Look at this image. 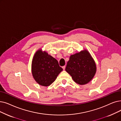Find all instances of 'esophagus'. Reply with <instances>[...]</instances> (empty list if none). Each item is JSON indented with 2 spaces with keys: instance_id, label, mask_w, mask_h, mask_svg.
Here are the masks:
<instances>
[{
  "instance_id": "obj_1",
  "label": "esophagus",
  "mask_w": 121,
  "mask_h": 121,
  "mask_svg": "<svg viewBox=\"0 0 121 121\" xmlns=\"http://www.w3.org/2000/svg\"><path fill=\"white\" fill-rule=\"evenodd\" d=\"M65 68H66V66H64L62 67V68H63V70H65Z\"/></svg>"
}]
</instances>
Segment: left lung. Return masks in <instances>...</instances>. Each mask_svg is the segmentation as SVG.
<instances>
[{"mask_svg": "<svg viewBox=\"0 0 121 121\" xmlns=\"http://www.w3.org/2000/svg\"><path fill=\"white\" fill-rule=\"evenodd\" d=\"M65 70L73 81L83 85L91 81L95 76L96 66L90 52L84 49L70 56Z\"/></svg>", "mask_w": 121, "mask_h": 121, "instance_id": "8db88e82", "label": "left lung"}]
</instances>
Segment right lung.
<instances>
[{"mask_svg":"<svg viewBox=\"0 0 121 121\" xmlns=\"http://www.w3.org/2000/svg\"><path fill=\"white\" fill-rule=\"evenodd\" d=\"M62 70L58 61L48 52L41 49L36 51L31 62V73L39 85L50 86Z\"/></svg>","mask_w":121,"mask_h":121,"instance_id":"1","label":"right lung"}]
</instances>
